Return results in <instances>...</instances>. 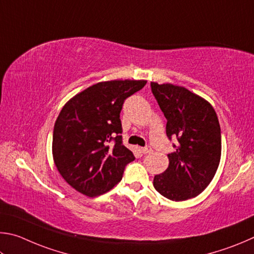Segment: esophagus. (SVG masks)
<instances>
[{
	"instance_id": "1",
	"label": "esophagus",
	"mask_w": 254,
	"mask_h": 254,
	"mask_svg": "<svg viewBox=\"0 0 254 254\" xmlns=\"http://www.w3.org/2000/svg\"><path fill=\"white\" fill-rule=\"evenodd\" d=\"M141 152H143L144 154H150V153H153V149H152V147H149V146H147V147L141 148Z\"/></svg>"
}]
</instances>
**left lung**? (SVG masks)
I'll list each match as a JSON object with an SVG mask.
<instances>
[{
  "label": "left lung",
  "mask_w": 254,
  "mask_h": 254,
  "mask_svg": "<svg viewBox=\"0 0 254 254\" xmlns=\"http://www.w3.org/2000/svg\"><path fill=\"white\" fill-rule=\"evenodd\" d=\"M153 95L167 119L166 135L176 138L167 170L154 177V188L172 201L201 194L214 177L221 159V128L210 102L189 89L150 82Z\"/></svg>",
  "instance_id": "left-lung-1"
}]
</instances>
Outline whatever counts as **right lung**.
<instances>
[{
	"instance_id": "obj_1",
	"label": "right lung",
	"mask_w": 254,
	"mask_h": 254,
	"mask_svg": "<svg viewBox=\"0 0 254 254\" xmlns=\"http://www.w3.org/2000/svg\"><path fill=\"white\" fill-rule=\"evenodd\" d=\"M146 82H98L71 98L61 109L53 129V161L60 175L78 192L89 197L108 192L135 159L123 145L119 117L125 99Z\"/></svg>"
}]
</instances>
